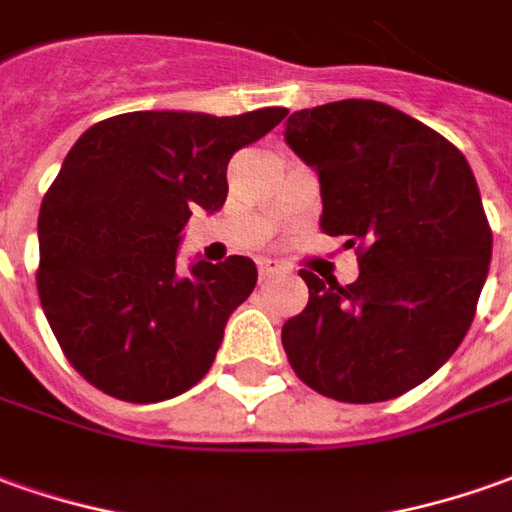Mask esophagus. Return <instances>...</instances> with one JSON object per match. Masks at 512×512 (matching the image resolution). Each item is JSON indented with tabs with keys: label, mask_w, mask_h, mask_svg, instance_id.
<instances>
[{
	"label": "esophagus",
	"mask_w": 512,
	"mask_h": 512,
	"mask_svg": "<svg viewBox=\"0 0 512 512\" xmlns=\"http://www.w3.org/2000/svg\"><path fill=\"white\" fill-rule=\"evenodd\" d=\"M257 271H260V280H269L274 274H280V266H277V260H271V257H260V260H257Z\"/></svg>",
	"instance_id": "obj_1"
}]
</instances>
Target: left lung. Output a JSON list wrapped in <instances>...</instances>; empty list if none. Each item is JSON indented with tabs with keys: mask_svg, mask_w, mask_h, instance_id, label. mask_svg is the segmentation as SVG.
Segmentation results:
<instances>
[{
	"mask_svg": "<svg viewBox=\"0 0 512 512\" xmlns=\"http://www.w3.org/2000/svg\"><path fill=\"white\" fill-rule=\"evenodd\" d=\"M285 142L319 176L325 235L358 243V280L308 283L285 356L319 395L378 403L423 384L460 347L488 277L490 235L465 156L375 100L294 111Z\"/></svg>",
	"mask_w": 512,
	"mask_h": 512,
	"instance_id": "1",
	"label": "left lung"
}]
</instances>
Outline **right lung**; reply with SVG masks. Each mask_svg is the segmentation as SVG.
<instances>
[{
	"label": "right lung",
	"instance_id": "obj_1",
	"mask_svg": "<svg viewBox=\"0 0 512 512\" xmlns=\"http://www.w3.org/2000/svg\"><path fill=\"white\" fill-rule=\"evenodd\" d=\"M285 114L131 111L72 145L38 212L36 280L55 339L89 384L156 403L207 375L257 266L232 255L182 274V229L196 207H224L229 159Z\"/></svg>",
	"mask_w": 512,
	"mask_h": 512
}]
</instances>
